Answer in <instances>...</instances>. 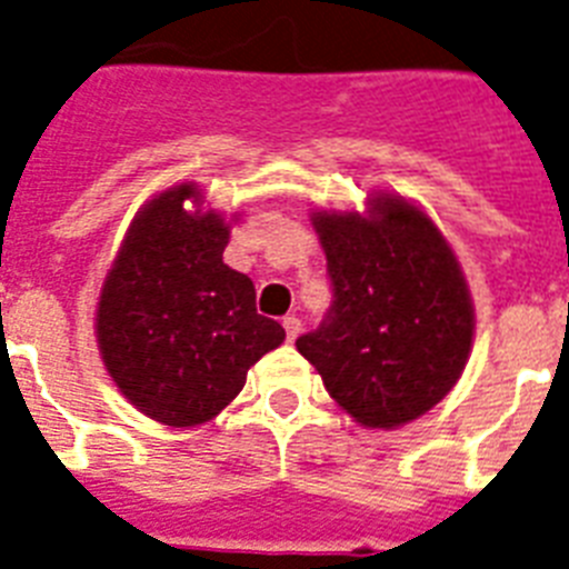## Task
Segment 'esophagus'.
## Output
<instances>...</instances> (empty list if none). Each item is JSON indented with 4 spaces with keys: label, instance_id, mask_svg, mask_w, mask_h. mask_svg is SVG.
<instances>
[{
    "label": "esophagus",
    "instance_id": "esophagus-1",
    "mask_svg": "<svg viewBox=\"0 0 569 569\" xmlns=\"http://www.w3.org/2000/svg\"><path fill=\"white\" fill-rule=\"evenodd\" d=\"M281 326H284V335H288L290 342H293L296 337H299V331H302V322H299V317H284L281 319Z\"/></svg>",
    "mask_w": 569,
    "mask_h": 569
}]
</instances>
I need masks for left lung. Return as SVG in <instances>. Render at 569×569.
Wrapping results in <instances>:
<instances>
[{"mask_svg":"<svg viewBox=\"0 0 569 569\" xmlns=\"http://www.w3.org/2000/svg\"><path fill=\"white\" fill-rule=\"evenodd\" d=\"M331 308L296 349L328 396L366 427L425 416L462 375L473 305L445 234L403 197L378 194L369 214L313 211Z\"/></svg>","mask_w":569,"mask_h":569,"instance_id":"8db88e82","label":"left lung"}]
</instances>
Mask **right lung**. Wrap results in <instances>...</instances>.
<instances>
[{
	"label": "right lung",
	"mask_w": 569,
	"mask_h": 569,
	"mask_svg": "<svg viewBox=\"0 0 569 569\" xmlns=\"http://www.w3.org/2000/svg\"><path fill=\"white\" fill-rule=\"evenodd\" d=\"M191 182L157 194L130 223L101 288L98 349L121 396L148 419L194 427L214 419L247 372L284 342L256 311L250 276L223 264L229 223Z\"/></svg>",
	"instance_id": "obj_1"
}]
</instances>
